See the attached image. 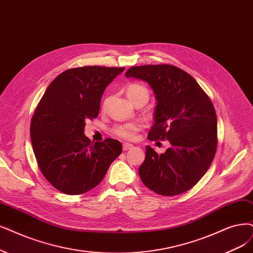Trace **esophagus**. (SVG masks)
Listing matches in <instances>:
<instances>
[{"instance_id": "esophagus-1", "label": "esophagus", "mask_w": 253, "mask_h": 253, "mask_svg": "<svg viewBox=\"0 0 253 253\" xmlns=\"http://www.w3.org/2000/svg\"><path fill=\"white\" fill-rule=\"evenodd\" d=\"M132 147H133V145L129 144V143H125V144H123V150H124V151L130 150V149H132Z\"/></svg>"}]
</instances>
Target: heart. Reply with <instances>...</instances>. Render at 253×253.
<instances>
[{
  "instance_id": "1",
  "label": "heart",
  "mask_w": 253,
  "mask_h": 253,
  "mask_svg": "<svg viewBox=\"0 0 253 253\" xmlns=\"http://www.w3.org/2000/svg\"><path fill=\"white\" fill-rule=\"evenodd\" d=\"M126 93L130 101H131L134 105L139 101H143L146 103L149 100L148 88L138 83L128 84L126 86ZM142 124L138 123V122L121 124L115 128V133L122 138L132 139L136 136V133L142 129Z\"/></svg>"
}]
</instances>
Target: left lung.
Returning <instances> with one entry per match:
<instances>
[{
    "label": "left lung",
    "mask_w": 253,
    "mask_h": 253,
    "mask_svg": "<svg viewBox=\"0 0 253 253\" xmlns=\"http://www.w3.org/2000/svg\"><path fill=\"white\" fill-rule=\"evenodd\" d=\"M125 75L146 81L155 93L148 139L171 144L162 154L146 147L138 170L143 183L164 196L189 191L207 173L217 150V116L211 99L190 74L174 65H139Z\"/></svg>",
    "instance_id": "obj_1"
}]
</instances>
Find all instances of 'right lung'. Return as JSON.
<instances>
[{
  "label": "right lung",
  "instance_id": "1",
  "mask_svg": "<svg viewBox=\"0 0 253 253\" xmlns=\"http://www.w3.org/2000/svg\"><path fill=\"white\" fill-rule=\"evenodd\" d=\"M125 68H75L58 75L37 105L30 136L37 165L55 189L86 193L104 178L122 153V144L106 138L95 144L84 135L85 121L96 119L106 86Z\"/></svg>",
  "mask_w": 253,
  "mask_h": 253
}]
</instances>
